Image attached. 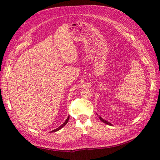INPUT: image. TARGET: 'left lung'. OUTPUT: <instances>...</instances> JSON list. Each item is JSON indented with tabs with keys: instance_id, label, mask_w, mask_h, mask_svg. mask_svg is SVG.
Segmentation results:
<instances>
[{
	"instance_id": "obj_1",
	"label": "left lung",
	"mask_w": 160,
	"mask_h": 160,
	"mask_svg": "<svg viewBox=\"0 0 160 160\" xmlns=\"http://www.w3.org/2000/svg\"><path fill=\"white\" fill-rule=\"evenodd\" d=\"M100 118V120L102 121V122H104V123L105 124H108V125H112L111 123H110V122H107V121H106V120H104V119H102V118L101 117H100L99 118Z\"/></svg>"
}]
</instances>
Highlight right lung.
I'll list each match as a JSON object with an SVG mask.
<instances>
[{
    "label": "right lung",
    "instance_id": "1",
    "mask_svg": "<svg viewBox=\"0 0 160 160\" xmlns=\"http://www.w3.org/2000/svg\"><path fill=\"white\" fill-rule=\"evenodd\" d=\"M69 117H68V118L67 119V120H65V122H64V123L62 124V125H61L60 126V127H59L58 128H56V129H54V130H53L52 132H56V131H58V130H60V129H61V128H62L63 127H64V126H65L66 124H67V122H68V121H69Z\"/></svg>",
    "mask_w": 160,
    "mask_h": 160
}]
</instances>
